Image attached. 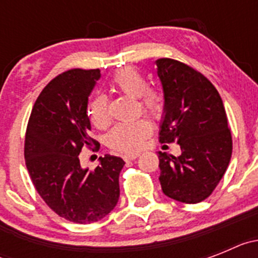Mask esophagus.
<instances>
[{
	"mask_svg": "<svg viewBox=\"0 0 258 258\" xmlns=\"http://www.w3.org/2000/svg\"><path fill=\"white\" fill-rule=\"evenodd\" d=\"M140 156V154L138 152H134V154H126L122 156V159H124L125 161H131V160H134V159H137V157Z\"/></svg>",
	"mask_w": 258,
	"mask_h": 258,
	"instance_id": "1",
	"label": "esophagus"
}]
</instances>
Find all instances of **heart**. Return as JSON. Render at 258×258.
<instances>
[{"label":"heart","mask_w":258,"mask_h":258,"mask_svg":"<svg viewBox=\"0 0 258 258\" xmlns=\"http://www.w3.org/2000/svg\"><path fill=\"white\" fill-rule=\"evenodd\" d=\"M112 84L125 94L141 97V107L152 118H163L165 112L164 95L156 89H147V80L140 71L132 67L121 68L113 76ZM88 115L92 124L98 129H104L109 124L111 116L108 111V102L103 94L95 95L90 101L88 106ZM151 124L146 118L118 122L108 132L106 142L116 151L134 152L142 147L146 138L151 134Z\"/></svg>","instance_id":"heart-1"}]
</instances>
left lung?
Masks as SVG:
<instances>
[{
  "label": "left lung",
  "instance_id": "obj_1",
  "mask_svg": "<svg viewBox=\"0 0 258 258\" xmlns=\"http://www.w3.org/2000/svg\"><path fill=\"white\" fill-rule=\"evenodd\" d=\"M165 112L160 142H177L181 155L159 151L163 192L186 204H197L213 192L229 166L231 132L217 89L190 66L169 58L156 60Z\"/></svg>",
  "mask_w": 258,
  "mask_h": 258
}]
</instances>
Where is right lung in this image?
Masks as SVG:
<instances>
[{"label":"right lung","mask_w":258,"mask_h":258,"mask_svg":"<svg viewBox=\"0 0 258 258\" xmlns=\"http://www.w3.org/2000/svg\"><path fill=\"white\" fill-rule=\"evenodd\" d=\"M99 70H68L38 95L27 125L24 157L33 186L51 211L76 223L106 217L118 202L121 157L104 155L94 170L84 169L79 155L98 142L89 132L88 98Z\"/></svg>","instance_id":"1"}]
</instances>
